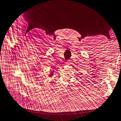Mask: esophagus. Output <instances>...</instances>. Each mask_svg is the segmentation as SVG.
Instances as JSON below:
<instances>
[{"instance_id": "obj_1", "label": "esophagus", "mask_w": 121, "mask_h": 121, "mask_svg": "<svg viewBox=\"0 0 121 121\" xmlns=\"http://www.w3.org/2000/svg\"><path fill=\"white\" fill-rule=\"evenodd\" d=\"M67 63V64H69V62H67V63Z\"/></svg>"}]
</instances>
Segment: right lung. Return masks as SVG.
I'll use <instances>...</instances> for the list:
<instances>
[{"label": "right lung", "mask_w": 121, "mask_h": 121, "mask_svg": "<svg viewBox=\"0 0 121 121\" xmlns=\"http://www.w3.org/2000/svg\"><path fill=\"white\" fill-rule=\"evenodd\" d=\"M52 75H53V72H52L51 73V74H50V75L49 76V77H51L52 76Z\"/></svg>", "instance_id": "obj_1"}]
</instances>
